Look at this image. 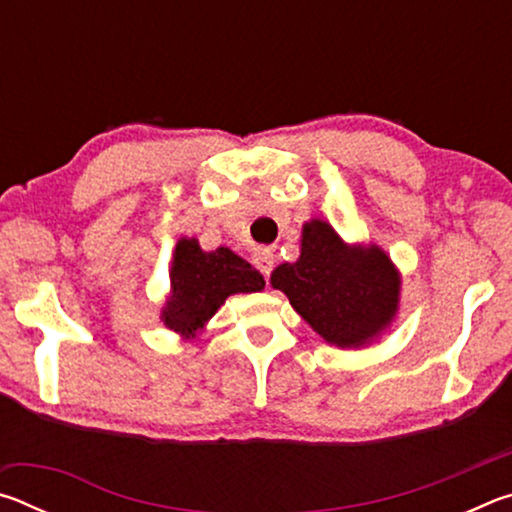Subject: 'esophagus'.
<instances>
[{"label": "esophagus", "instance_id": "34e87169", "mask_svg": "<svg viewBox=\"0 0 512 512\" xmlns=\"http://www.w3.org/2000/svg\"><path fill=\"white\" fill-rule=\"evenodd\" d=\"M273 262H275V257H273V253H271V250H268V248L257 250V253H255V266L259 268V273H262L264 277L271 275Z\"/></svg>", "mask_w": 512, "mask_h": 512}]
</instances>
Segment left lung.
<instances>
[{
    "mask_svg": "<svg viewBox=\"0 0 512 512\" xmlns=\"http://www.w3.org/2000/svg\"><path fill=\"white\" fill-rule=\"evenodd\" d=\"M271 284L327 343L361 348L393 323L402 280L379 246H348L332 225L311 219L298 262L277 266Z\"/></svg>",
    "mask_w": 512,
    "mask_h": 512,
    "instance_id": "1",
    "label": "left lung"
}]
</instances>
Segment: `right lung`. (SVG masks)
Here are the masks:
<instances>
[{
	"label": "right lung",
	"mask_w": 512,
	"mask_h": 512,
	"mask_svg": "<svg viewBox=\"0 0 512 512\" xmlns=\"http://www.w3.org/2000/svg\"><path fill=\"white\" fill-rule=\"evenodd\" d=\"M171 291L162 307V323L185 339H194L225 298L264 289V277L230 248L205 253L196 239H180L173 250Z\"/></svg>",
	"instance_id": "add662e5"
}]
</instances>
